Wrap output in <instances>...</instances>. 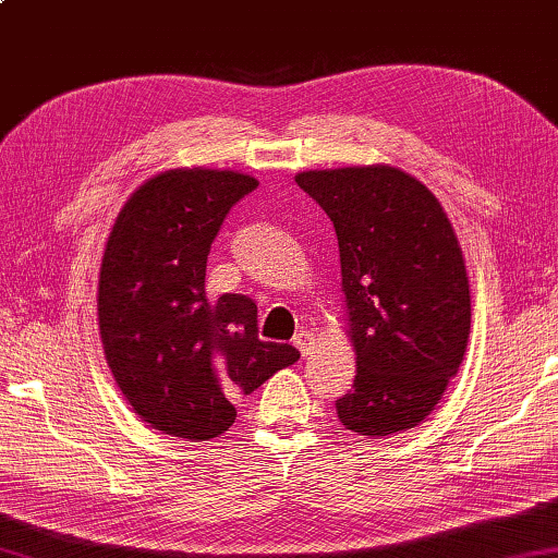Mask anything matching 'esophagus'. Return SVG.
Here are the masks:
<instances>
[{"label":"esophagus","mask_w":558,"mask_h":558,"mask_svg":"<svg viewBox=\"0 0 558 558\" xmlns=\"http://www.w3.org/2000/svg\"><path fill=\"white\" fill-rule=\"evenodd\" d=\"M292 343H294V348H298V351L302 353V357H307V355H312V351H314V333L302 331V333L294 336Z\"/></svg>","instance_id":"1"}]
</instances>
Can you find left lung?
<instances>
[{
	"label": "left lung",
	"mask_w": 558,
	"mask_h": 558,
	"mask_svg": "<svg viewBox=\"0 0 558 558\" xmlns=\"http://www.w3.org/2000/svg\"><path fill=\"white\" fill-rule=\"evenodd\" d=\"M331 217L353 389L336 401L348 430L369 438L416 428L460 369L472 294L460 242L438 198L389 163L294 177Z\"/></svg>",
	"instance_id": "left-lung-1"
}]
</instances>
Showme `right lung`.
I'll list each match as a JSON object with an SVG mask.
<instances>
[{
	"instance_id": "add662e5",
	"label": "right lung",
	"mask_w": 558,
	"mask_h": 558,
	"mask_svg": "<svg viewBox=\"0 0 558 558\" xmlns=\"http://www.w3.org/2000/svg\"><path fill=\"white\" fill-rule=\"evenodd\" d=\"M256 185L229 169L161 171L130 195L108 234L96 298L104 355L125 401L163 435L217 438L239 397L300 357L260 341L246 294L205 292L213 239Z\"/></svg>"
}]
</instances>
